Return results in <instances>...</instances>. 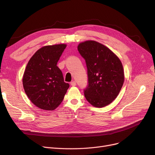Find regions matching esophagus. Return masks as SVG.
<instances>
[{"label": "esophagus", "instance_id": "34e87169", "mask_svg": "<svg viewBox=\"0 0 155 155\" xmlns=\"http://www.w3.org/2000/svg\"><path fill=\"white\" fill-rule=\"evenodd\" d=\"M71 85L74 87V86H76L77 85V84H76V82L75 81H72V82H71Z\"/></svg>", "mask_w": 155, "mask_h": 155}]
</instances>
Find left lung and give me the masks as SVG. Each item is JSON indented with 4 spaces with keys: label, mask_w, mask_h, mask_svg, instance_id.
<instances>
[{
    "label": "left lung",
    "mask_w": 155,
    "mask_h": 155,
    "mask_svg": "<svg viewBox=\"0 0 155 155\" xmlns=\"http://www.w3.org/2000/svg\"><path fill=\"white\" fill-rule=\"evenodd\" d=\"M85 59L88 86L84 90L87 101L95 107L110 104L117 97L124 81L123 64L110 49L95 41H85L78 46Z\"/></svg>",
    "instance_id": "1"
}]
</instances>
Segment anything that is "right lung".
I'll return each mask as SVG.
<instances>
[{
  "mask_svg": "<svg viewBox=\"0 0 155 155\" xmlns=\"http://www.w3.org/2000/svg\"><path fill=\"white\" fill-rule=\"evenodd\" d=\"M66 47L65 44L43 46L28 63L22 78L23 87L29 100L39 109L54 110L70 87L56 66Z\"/></svg>",
  "mask_w": 155,
  "mask_h": 155,
  "instance_id": "1",
  "label": "right lung"
}]
</instances>
